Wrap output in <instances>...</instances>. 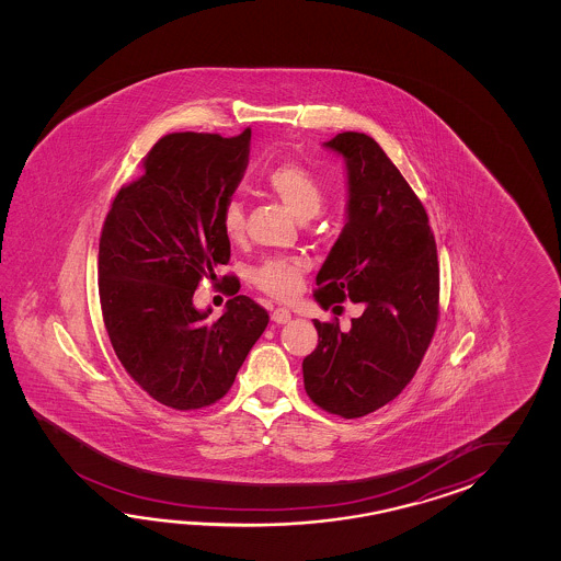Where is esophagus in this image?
<instances>
[{
  "label": "esophagus",
  "mask_w": 561,
  "mask_h": 561,
  "mask_svg": "<svg viewBox=\"0 0 561 561\" xmlns=\"http://www.w3.org/2000/svg\"><path fill=\"white\" fill-rule=\"evenodd\" d=\"M271 319L276 324H285V322L290 321V310L286 309H275L273 310V314H271Z\"/></svg>",
  "instance_id": "34e87169"
}]
</instances>
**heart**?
<instances>
[{"label": "heart", "mask_w": 561, "mask_h": 561, "mask_svg": "<svg viewBox=\"0 0 561 561\" xmlns=\"http://www.w3.org/2000/svg\"><path fill=\"white\" fill-rule=\"evenodd\" d=\"M264 186L276 194L286 208L300 220L319 215L324 203L321 180L314 176L310 168L295 160H285L271 168L264 174ZM220 228L230 240L242 237L244 204L237 196L222 204ZM305 273L307 263L300 259H266L256 268H252L251 278L254 286H259L268 297L288 300L300 290Z\"/></svg>", "instance_id": "heart-1"}]
</instances>
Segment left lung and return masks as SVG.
I'll return each mask as SVG.
<instances>
[{"instance_id":"obj_1","label":"left lung","mask_w":561,"mask_h":561,"mask_svg":"<svg viewBox=\"0 0 561 561\" xmlns=\"http://www.w3.org/2000/svg\"><path fill=\"white\" fill-rule=\"evenodd\" d=\"M327 148L345 158L346 225L317 275L322 309L353 300L365 310L341 331L314 321L319 345L302 360L314 405L345 419L393 401L417 373L439 319V263L430 218L381 146L343 131Z\"/></svg>"}]
</instances>
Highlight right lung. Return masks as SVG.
<instances>
[{"label": "right lung", "mask_w": 561, "mask_h": 561, "mask_svg": "<svg viewBox=\"0 0 561 561\" xmlns=\"http://www.w3.org/2000/svg\"><path fill=\"white\" fill-rule=\"evenodd\" d=\"M249 152L251 128L234 138L168 134L144 158L142 176L119 188L102 227L98 290L110 343L131 379L176 411L222 399L268 324L232 276L227 290L237 297L218 321L192 305L204 276L216 280V266L230 261L220 208Z\"/></svg>", "instance_id": "right-lung-1"}]
</instances>
